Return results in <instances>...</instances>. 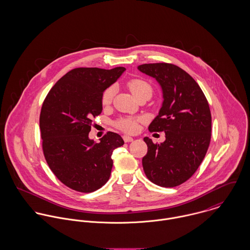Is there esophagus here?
<instances>
[{
  "instance_id": "obj_1",
  "label": "esophagus",
  "mask_w": 250,
  "mask_h": 250,
  "mask_svg": "<svg viewBox=\"0 0 250 250\" xmlns=\"http://www.w3.org/2000/svg\"><path fill=\"white\" fill-rule=\"evenodd\" d=\"M123 140H124L125 143H132L134 141V139L129 137V136H123Z\"/></svg>"
}]
</instances>
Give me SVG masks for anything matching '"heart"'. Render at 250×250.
<instances>
[{
  "mask_svg": "<svg viewBox=\"0 0 250 250\" xmlns=\"http://www.w3.org/2000/svg\"><path fill=\"white\" fill-rule=\"evenodd\" d=\"M127 87L131 91V93L134 95L135 98H137L139 95L143 93H152V87L151 85L141 79H132L127 82ZM114 95V88L112 86L107 88L103 94H102V104L107 106L109 105L112 101ZM115 126L126 133H134L138 129V119L133 117H125L120 118L115 122Z\"/></svg>",
  "mask_w": 250,
  "mask_h": 250,
  "instance_id": "1",
  "label": "heart"
}]
</instances>
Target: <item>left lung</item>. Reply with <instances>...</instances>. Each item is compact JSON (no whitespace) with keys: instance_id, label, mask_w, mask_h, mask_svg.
I'll return each instance as SVG.
<instances>
[{"instance_id":"8db88e82","label":"left lung","mask_w":250,"mask_h":250,"mask_svg":"<svg viewBox=\"0 0 250 250\" xmlns=\"http://www.w3.org/2000/svg\"><path fill=\"white\" fill-rule=\"evenodd\" d=\"M138 69L155 78L162 87L164 102L148 129L166 133V141L160 144L143 139L148 147L143 170L152 183L173 188L194 174L207 153L211 110L198 83L178 66L161 62L142 64Z\"/></svg>"}]
</instances>
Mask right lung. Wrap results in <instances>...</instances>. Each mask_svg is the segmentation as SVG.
Instances as JSON below:
<instances>
[{
	"instance_id": "1",
	"label": "right lung",
	"mask_w": 250,
	"mask_h": 250,
	"mask_svg": "<svg viewBox=\"0 0 250 250\" xmlns=\"http://www.w3.org/2000/svg\"><path fill=\"white\" fill-rule=\"evenodd\" d=\"M126 69L97 67L72 69L47 94L39 127L45 160L62 184L80 192H92L110 176L112 151L124 144L107 132L94 143L89 140L92 118L102 112V94Z\"/></svg>"
}]
</instances>
